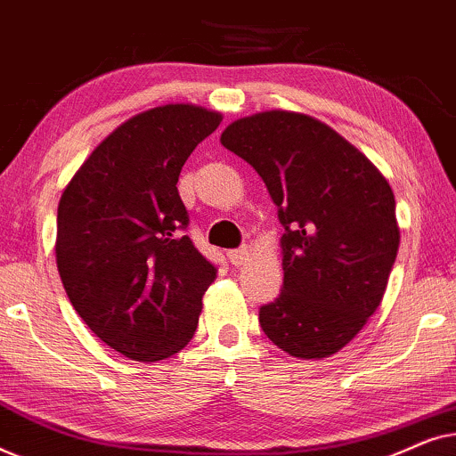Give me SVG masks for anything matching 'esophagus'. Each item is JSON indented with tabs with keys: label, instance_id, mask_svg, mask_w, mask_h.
I'll list each match as a JSON object with an SVG mask.
<instances>
[{
	"label": "esophagus",
	"instance_id": "esophagus-1",
	"mask_svg": "<svg viewBox=\"0 0 456 456\" xmlns=\"http://www.w3.org/2000/svg\"><path fill=\"white\" fill-rule=\"evenodd\" d=\"M228 255V259H230V264H232L234 267H240V265H245L247 261H248V247H240V248H232V251H228L226 253Z\"/></svg>",
	"mask_w": 456,
	"mask_h": 456
}]
</instances>
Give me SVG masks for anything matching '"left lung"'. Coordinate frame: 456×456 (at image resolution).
<instances>
[{
  "label": "left lung",
  "mask_w": 456,
  "mask_h": 456,
  "mask_svg": "<svg viewBox=\"0 0 456 456\" xmlns=\"http://www.w3.org/2000/svg\"><path fill=\"white\" fill-rule=\"evenodd\" d=\"M220 141L264 178L284 226L282 292L259 309L261 330L292 357L338 353L378 309L395 265L390 184L359 149L303 114L240 118Z\"/></svg>",
  "instance_id": "8db88e82"
}]
</instances>
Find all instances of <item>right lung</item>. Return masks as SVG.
<instances>
[{"mask_svg":"<svg viewBox=\"0 0 456 456\" xmlns=\"http://www.w3.org/2000/svg\"><path fill=\"white\" fill-rule=\"evenodd\" d=\"M220 122L184 103L142 111L99 142L60 199L55 259L66 295L128 359L172 357L197 330L217 267L184 234L176 183Z\"/></svg>","mask_w":456,"mask_h":456,"instance_id":"obj_1","label":"right lung"}]
</instances>
